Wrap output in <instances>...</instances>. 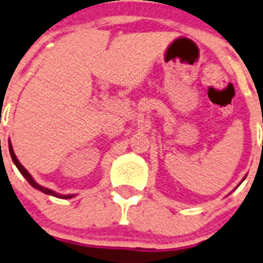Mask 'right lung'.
<instances>
[{
    "label": "right lung",
    "mask_w": 263,
    "mask_h": 263,
    "mask_svg": "<svg viewBox=\"0 0 263 263\" xmlns=\"http://www.w3.org/2000/svg\"><path fill=\"white\" fill-rule=\"evenodd\" d=\"M9 152H10V156H12V160H13V163H14V164H15V167L18 168L20 173L23 174L24 178H25V179L28 180V182H29L30 186H33V187H34V189L40 190L41 193L48 194V195H52V196H56V198H63V199H69V198H72V196H73V195H60V194L54 193V191H52V190H49V189H46V187L40 186L39 183L34 182V179H33V178H32V175H30V174L28 173V171H26L25 167H24V165L18 162V159L15 158L14 151H13V147H12V144H10V143H9Z\"/></svg>",
    "instance_id": "obj_1"
}]
</instances>
